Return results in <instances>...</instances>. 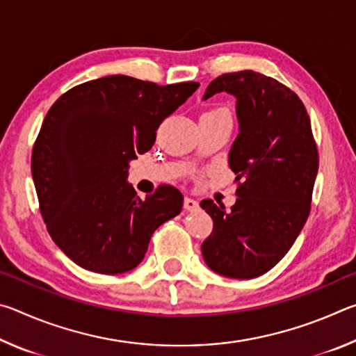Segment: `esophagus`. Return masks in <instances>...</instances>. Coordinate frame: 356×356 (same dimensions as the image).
I'll use <instances>...</instances> for the list:
<instances>
[{"instance_id":"34e87169","label":"esophagus","mask_w":356,"mask_h":356,"mask_svg":"<svg viewBox=\"0 0 356 356\" xmlns=\"http://www.w3.org/2000/svg\"><path fill=\"white\" fill-rule=\"evenodd\" d=\"M184 207H185V210H188V212H195V210L200 209V202H197L196 200H193V197L186 196L184 200Z\"/></svg>"}]
</instances>
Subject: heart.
<instances>
[{"label":"heart","instance_id":"heart-1","mask_svg":"<svg viewBox=\"0 0 356 356\" xmlns=\"http://www.w3.org/2000/svg\"><path fill=\"white\" fill-rule=\"evenodd\" d=\"M220 110H226V108H215V110H212V111H220ZM207 113H210V111H207Z\"/></svg>","mask_w":356,"mask_h":356}]
</instances>
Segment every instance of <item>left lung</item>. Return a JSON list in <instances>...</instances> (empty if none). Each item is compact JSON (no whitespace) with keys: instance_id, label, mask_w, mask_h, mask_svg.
Segmentation results:
<instances>
[{"instance_id":"obj_1","label":"left lung","mask_w":356,"mask_h":356,"mask_svg":"<svg viewBox=\"0 0 356 356\" xmlns=\"http://www.w3.org/2000/svg\"><path fill=\"white\" fill-rule=\"evenodd\" d=\"M237 99L238 135L229 152L238 196L231 210L212 200L201 207L213 231L201 246L215 273L251 280L272 270L291 250L309 216L318 154L298 95L275 78L240 70L209 84Z\"/></svg>"}]
</instances>
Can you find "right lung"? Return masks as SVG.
<instances>
[{
  "instance_id": "add662e5",
  "label": "right lung",
  "mask_w": 356,
  "mask_h": 356,
  "mask_svg": "<svg viewBox=\"0 0 356 356\" xmlns=\"http://www.w3.org/2000/svg\"><path fill=\"white\" fill-rule=\"evenodd\" d=\"M197 88L110 75L72 88L48 110L33 147V180L48 234L81 268L134 270L155 229L180 213L184 196L171 185L140 200L129 163Z\"/></svg>"
}]
</instances>
